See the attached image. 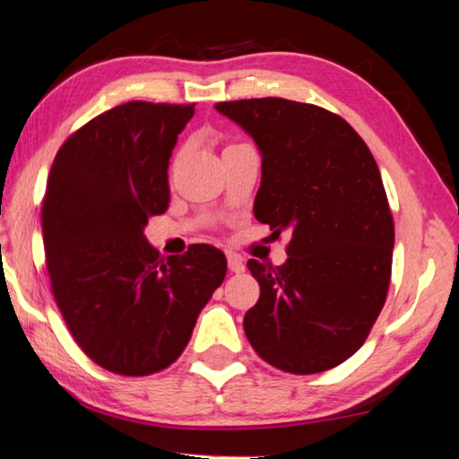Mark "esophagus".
<instances>
[{"label":"esophagus","mask_w":459,"mask_h":459,"mask_svg":"<svg viewBox=\"0 0 459 459\" xmlns=\"http://www.w3.org/2000/svg\"><path fill=\"white\" fill-rule=\"evenodd\" d=\"M228 268L231 270V273H244V268H246V264H244V260H242V256H239V254H228Z\"/></svg>","instance_id":"esophagus-1"}]
</instances>
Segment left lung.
Segmentation results:
<instances>
[{
	"label": "left lung",
	"instance_id": "8db88e82",
	"mask_svg": "<svg viewBox=\"0 0 459 459\" xmlns=\"http://www.w3.org/2000/svg\"><path fill=\"white\" fill-rule=\"evenodd\" d=\"M262 154L254 215L290 231L282 266L247 260L260 284L244 332L256 354L292 374L340 366L385 307L394 223L377 160L343 117L282 97L215 105Z\"/></svg>",
	"mask_w": 459,
	"mask_h": 459
}]
</instances>
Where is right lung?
<instances>
[{
	"label": "right lung",
	"mask_w": 459,
	"mask_h": 459,
	"mask_svg": "<svg viewBox=\"0 0 459 459\" xmlns=\"http://www.w3.org/2000/svg\"><path fill=\"white\" fill-rule=\"evenodd\" d=\"M195 103L127 101L73 132L42 199L52 295L79 348L105 370L148 377L183 354L228 270L223 252L193 244L160 256L148 217L167 212L169 160Z\"/></svg>",
	"instance_id": "add662e5"
}]
</instances>
